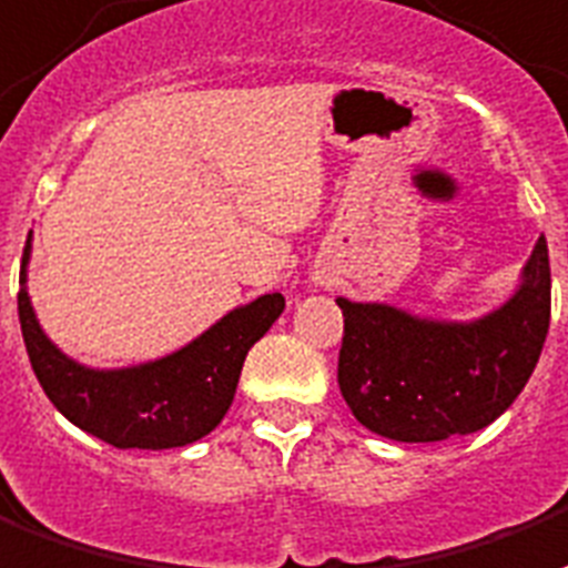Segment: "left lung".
Listing matches in <instances>:
<instances>
[{
  "mask_svg": "<svg viewBox=\"0 0 568 568\" xmlns=\"http://www.w3.org/2000/svg\"><path fill=\"white\" fill-rule=\"evenodd\" d=\"M338 386L353 416L398 443H437L491 425L521 395L551 320L548 242L536 239L518 287L473 320L422 317L338 296Z\"/></svg>",
  "mask_w": 568,
  "mask_h": 568,
  "instance_id": "1",
  "label": "left lung"
}]
</instances>
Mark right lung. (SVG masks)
I'll list each match as a JSON object with an SVG mask.
<instances>
[{"label":"right lung","mask_w":568,"mask_h":568,"mask_svg":"<svg viewBox=\"0 0 568 568\" xmlns=\"http://www.w3.org/2000/svg\"><path fill=\"white\" fill-rule=\"evenodd\" d=\"M29 257L32 233L23 248L17 314L38 383L71 425L116 449H176L219 428L248 349L284 311L281 293H263L168 356L125 368H92L71 359L41 329L26 287Z\"/></svg>","instance_id":"right-lung-1"}]
</instances>
